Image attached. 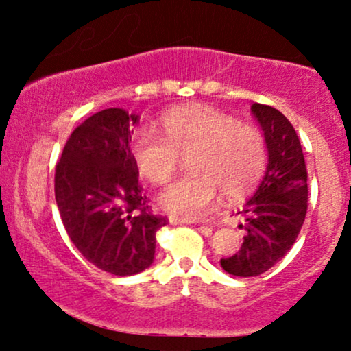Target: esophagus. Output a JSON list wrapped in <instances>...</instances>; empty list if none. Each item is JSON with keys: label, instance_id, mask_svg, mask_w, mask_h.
<instances>
[{"label": "esophagus", "instance_id": "esophagus-1", "mask_svg": "<svg viewBox=\"0 0 351 351\" xmlns=\"http://www.w3.org/2000/svg\"><path fill=\"white\" fill-rule=\"evenodd\" d=\"M171 224H191L195 223L193 219H188V217H180V216H170Z\"/></svg>", "mask_w": 351, "mask_h": 351}]
</instances>
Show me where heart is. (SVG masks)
Here are the masks:
<instances>
[{"instance_id":"b5f03b06","label":"heart","mask_w":351,"mask_h":351,"mask_svg":"<svg viewBox=\"0 0 351 351\" xmlns=\"http://www.w3.org/2000/svg\"><path fill=\"white\" fill-rule=\"evenodd\" d=\"M163 135L140 128L132 138V156L150 183L163 186L188 156L193 173L160 195V206L183 217L204 216L217 193L229 201L244 198L267 167V142L261 128L206 106H188L162 119Z\"/></svg>"}]
</instances>
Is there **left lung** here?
<instances>
[{
	"mask_svg": "<svg viewBox=\"0 0 351 351\" xmlns=\"http://www.w3.org/2000/svg\"><path fill=\"white\" fill-rule=\"evenodd\" d=\"M269 150L263 183L245 203L243 245L234 256L221 259V267L237 277L269 271L295 243L307 215V168L297 132L277 108L252 104Z\"/></svg>",
	"mask_w": 351,
	"mask_h": 351,
	"instance_id": "1",
	"label": "left lung"
}]
</instances>
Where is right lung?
<instances>
[{
	"instance_id": "1",
	"label": "right lung",
	"mask_w": 351,
	"mask_h": 351,
	"mask_svg": "<svg viewBox=\"0 0 351 351\" xmlns=\"http://www.w3.org/2000/svg\"><path fill=\"white\" fill-rule=\"evenodd\" d=\"M138 115L106 108L72 132L58 165L54 193L71 241L90 264L114 276L150 267L156 232L168 223L152 213L128 142Z\"/></svg>"
}]
</instances>
